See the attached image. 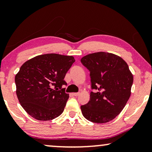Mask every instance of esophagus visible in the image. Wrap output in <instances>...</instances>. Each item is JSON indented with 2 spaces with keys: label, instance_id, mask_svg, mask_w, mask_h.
Returning <instances> with one entry per match:
<instances>
[{
  "label": "esophagus",
  "instance_id": "34e87169",
  "mask_svg": "<svg viewBox=\"0 0 152 152\" xmlns=\"http://www.w3.org/2000/svg\"><path fill=\"white\" fill-rule=\"evenodd\" d=\"M72 95H74V96H78L80 95V93H73Z\"/></svg>",
  "mask_w": 152,
  "mask_h": 152
}]
</instances>
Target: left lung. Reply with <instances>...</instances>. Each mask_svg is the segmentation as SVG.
<instances>
[{"label":"left lung","mask_w":152,"mask_h":152,"mask_svg":"<svg viewBox=\"0 0 152 152\" xmlns=\"http://www.w3.org/2000/svg\"><path fill=\"white\" fill-rule=\"evenodd\" d=\"M90 71V100L81 106L84 117L95 123H106L119 115L131 95L134 77L126 61L114 54L98 52L83 57Z\"/></svg>","instance_id":"8db88e82"}]
</instances>
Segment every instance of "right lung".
<instances>
[{"label":"right lung","mask_w":152,"mask_h":152,"mask_svg":"<svg viewBox=\"0 0 152 152\" xmlns=\"http://www.w3.org/2000/svg\"><path fill=\"white\" fill-rule=\"evenodd\" d=\"M75 61L72 56L38 55L21 66L15 76L16 95L25 111L34 119L51 120L63 113L69 95L62 88L66 72Z\"/></svg>","instance_id":"1"}]
</instances>
